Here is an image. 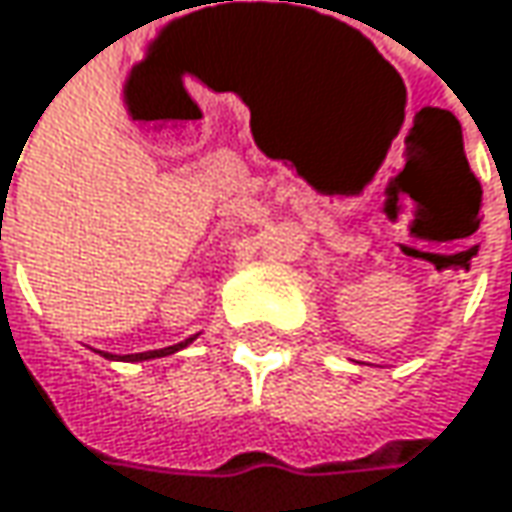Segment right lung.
<instances>
[{
    "label": "right lung",
    "mask_w": 512,
    "mask_h": 512,
    "mask_svg": "<svg viewBox=\"0 0 512 512\" xmlns=\"http://www.w3.org/2000/svg\"><path fill=\"white\" fill-rule=\"evenodd\" d=\"M194 339H185V342H179V345L173 347H162V350H147V353H130V356H124L127 362H141V359H159V356H170V353H176L179 347L191 345Z\"/></svg>",
    "instance_id": "right-lung-1"
}]
</instances>
